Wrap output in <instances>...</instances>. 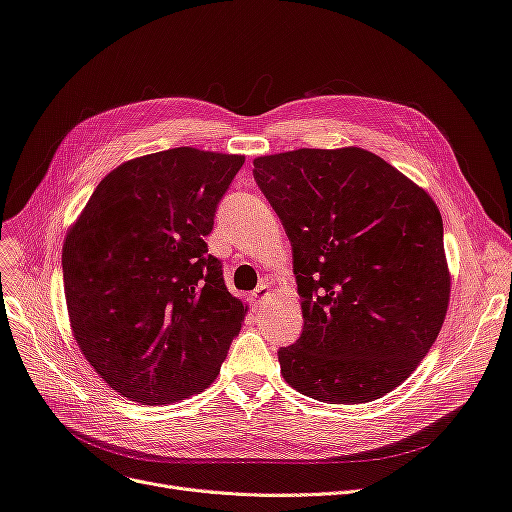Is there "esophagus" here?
I'll return each mask as SVG.
<instances>
[{
    "label": "esophagus",
    "instance_id": "esophagus-1",
    "mask_svg": "<svg viewBox=\"0 0 512 512\" xmlns=\"http://www.w3.org/2000/svg\"><path fill=\"white\" fill-rule=\"evenodd\" d=\"M270 292H272V288H270V284H267V282H263L261 286H257V288L253 290V294H251L253 307H259L267 297H270Z\"/></svg>",
    "mask_w": 512,
    "mask_h": 512
}]
</instances>
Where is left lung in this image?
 <instances>
[{
    "instance_id": "8db88e82",
    "label": "left lung",
    "mask_w": 512,
    "mask_h": 512,
    "mask_svg": "<svg viewBox=\"0 0 512 512\" xmlns=\"http://www.w3.org/2000/svg\"><path fill=\"white\" fill-rule=\"evenodd\" d=\"M292 245L303 334L280 348L288 386L330 405L392 392L436 342L450 303L442 215L361 147L253 159Z\"/></svg>"
}]
</instances>
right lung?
Returning <instances> with one entry per match:
<instances>
[{
    "label": "right lung",
    "instance_id": "1",
    "mask_svg": "<svg viewBox=\"0 0 512 512\" xmlns=\"http://www.w3.org/2000/svg\"><path fill=\"white\" fill-rule=\"evenodd\" d=\"M245 155L176 147L124 161L93 191L62 249L70 330L120 396L170 405L218 378L247 305L207 253Z\"/></svg>",
    "mask_w": 512,
    "mask_h": 512
}]
</instances>
